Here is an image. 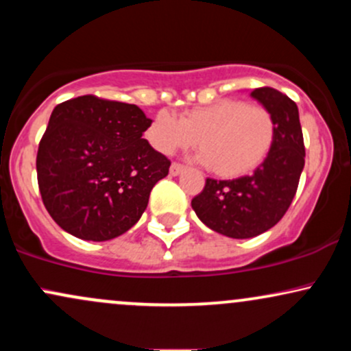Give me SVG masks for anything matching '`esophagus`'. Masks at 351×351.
Segmentation results:
<instances>
[{
  "label": "esophagus",
  "instance_id": "obj_1",
  "mask_svg": "<svg viewBox=\"0 0 351 351\" xmlns=\"http://www.w3.org/2000/svg\"><path fill=\"white\" fill-rule=\"evenodd\" d=\"M184 170V167L183 165H180V163H171V167H170V175H173V176H178L181 171Z\"/></svg>",
  "mask_w": 351,
  "mask_h": 351
}]
</instances>
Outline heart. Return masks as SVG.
<instances>
[{
  "instance_id": "b5f03b06",
  "label": "heart",
  "mask_w": 351,
  "mask_h": 351,
  "mask_svg": "<svg viewBox=\"0 0 351 351\" xmlns=\"http://www.w3.org/2000/svg\"><path fill=\"white\" fill-rule=\"evenodd\" d=\"M147 138L167 155L198 140L199 162L217 176L237 178L265 162L276 142V122L265 107L224 99L183 112L180 119L160 112L147 128Z\"/></svg>"
}]
</instances>
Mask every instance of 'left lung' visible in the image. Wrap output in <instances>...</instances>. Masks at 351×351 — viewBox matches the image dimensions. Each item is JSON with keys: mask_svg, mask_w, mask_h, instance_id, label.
Instances as JSON below:
<instances>
[{"mask_svg": "<svg viewBox=\"0 0 351 351\" xmlns=\"http://www.w3.org/2000/svg\"><path fill=\"white\" fill-rule=\"evenodd\" d=\"M251 97L274 117L272 152L252 175L236 180L208 178L203 191L191 201L196 216L209 229L232 239L259 236L279 223L295 196L305 165L295 102L272 87L254 88Z\"/></svg>", "mask_w": 351, "mask_h": 351, "instance_id": "obj_1", "label": "left lung"}]
</instances>
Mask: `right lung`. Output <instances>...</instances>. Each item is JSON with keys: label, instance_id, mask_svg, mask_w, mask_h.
Returning <instances> with one entry per match:
<instances>
[{"label": "right lung", "instance_id": "add662e5", "mask_svg": "<svg viewBox=\"0 0 351 351\" xmlns=\"http://www.w3.org/2000/svg\"><path fill=\"white\" fill-rule=\"evenodd\" d=\"M152 122L134 104L95 95L52 110L36 170L44 206L64 231L100 243L136 224L171 165L142 138Z\"/></svg>", "mask_w": 351, "mask_h": 351}]
</instances>
